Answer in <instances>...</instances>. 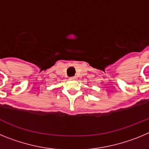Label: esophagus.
Masks as SVG:
<instances>
[{"label": "esophagus", "instance_id": "obj_1", "mask_svg": "<svg viewBox=\"0 0 149 149\" xmlns=\"http://www.w3.org/2000/svg\"><path fill=\"white\" fill-rule=\"evenodd\" d=\"M70 79H71V80H75L76 77H71Z\"/></svg>", "mask_w": 149, "mask_h": 149}]
</instances>
